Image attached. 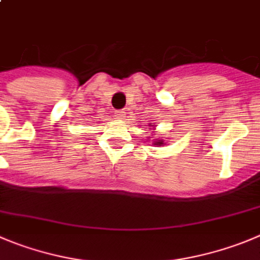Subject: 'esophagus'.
Here are the masks:
<instances>
[{
  "label": "esophagus",
  "instance_id": "34e87169",
  "mask_svg": "<svg viewBox=\"0 0 260 260\" xmlns=\"http://www.w3.org/2000/svg\"><path fill=\"white\" fill-rule=\"evenodd\" d=\"M115 118L119 119V120H123V119L125 118V113H124V111H122V110L116 111V113H115Z\"/></svg>",
  "mask_w": 260,
  "mask_h": 260
}]
</instances>
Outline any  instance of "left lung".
<instances>
[{
    "label": "left lung",
    "instance_id": "left-lung-1",
    "mask_svg": "<svg viewBox=\"0 0 260 260\" xmlns=\"http://www.w3.org/2000/svg\"><path fill=\"white\" fill-rule=\"evenodd\" d=\"M149 127H154V124H152V123H150ZM149 129H151V128H149ZM152 129H154V128H152ZM164 144H166V142H164V140H161V138H155L154 141H152V145H156V146H163Z\"/></svg>",
    "mask_w": 260,
    "mask_h": 260
}]
</instances>
